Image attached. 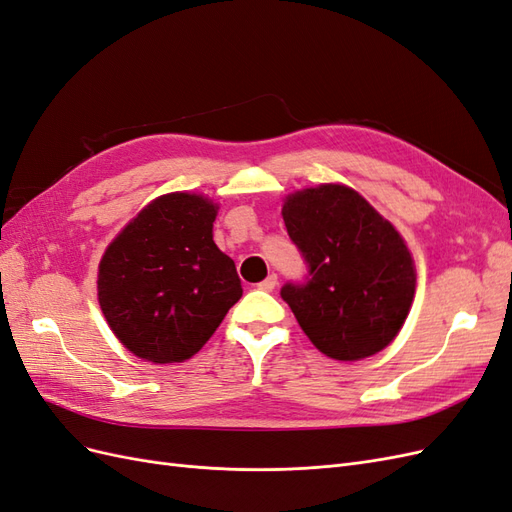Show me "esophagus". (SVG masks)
Returning <instances> with one entry per match:
<instances>
[{"label":"esophagus","instance_id":"1","mask_svg":"<svg viewBox=\"0 0 512 512\" xmlns=\"http://www.w3.org/2000/svg\"><path fill=\"white\" fill-rule=\"evenodd\" d=\"M277 286V275H269L267 280H262L256 288L262 290V292H273V288Z\"/></svg>","mask_w":512,"mask_h":512}]
</instances>
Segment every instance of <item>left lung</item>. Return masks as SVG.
<instances>
[{
  "label": "left lung",
  "instance_id": "1",
  "mask_svg": "<svg viewBox=\"0 0 512 512\" xmlns=\"http://www.w3.org/2000/svg\"><path fill=\"white\" fill-rule=\"evenodd\" d=\"M284 224L307 275L282 286L312 344L337 361L389 346L414 299V262L399 232L346 185H318L286 198Z\"/></svg>",
  "mask_w": 512,
  "mask_h": 512
}]
</instances>
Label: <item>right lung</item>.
Segmentation results:
<instances>
[{"label":"right lung","mask_w":512,"mask_h":512,"mask_svg":"<svg viewBox=\"0 0 512 512\" xmlns=\"http://www.w3.org/2000/svg\"><path fill=\"white\" fill-rule=\"evenodd\" d=\"M215 215L218 207L198 194L160 196L102 256V314L145 361L190 359L241 299L235 262L213 243Z\"/></svg>","instance_id":"1"}]
</instances>
